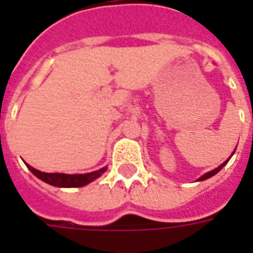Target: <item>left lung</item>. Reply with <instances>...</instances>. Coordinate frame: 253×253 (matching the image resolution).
<instances>
[{"label": "left lung", "mask_w": 253, "mask_h": 253, "mask_svg": "<svg viewBox=\"0 0 253 253\" xmlns=\"http://www.w3.org/2000/svg\"><path fill=\"white\" fill-rule=\"evenodd\" d=\"M234 152H236V149H234ZM234 152H233V153H232V156H233V154H234ZM229 160H230V157H229V159L226 160V161H223L222 164L219 165V167H218V168H215V169L210 170V172H207V173H205V175H202L201 177H199V179H198V181L206 180V179H209V177H211V176H214V175H215V173H218V172H219V170L222 169V168H223V167H225V165L228 164V161H229Z\"/></svg>", "instance_id": "1"}]
</instances>
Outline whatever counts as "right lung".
Instances as JSON below:
<instances>
[{"label":"right lung","instance_id":"add662e5","mask_svg":"<svg viewBox=\"0 0 253 253\" xmlns=\"http://www.w3.org/2000/svg\"><path fill=\"white\" fill-rule=\"evenodd\" d=\"M28 169L34 173V175L44 181L47 184L54 187H63V188H72V187H84L96 180L97 177L104 173L107 170V167L101 168L94 172H89V173H81V175H67V173H46V172H41V170L35 169L34 167L27 164Z\"/></svg>","mask_w":253,"mask_h":253}]
</instances>
